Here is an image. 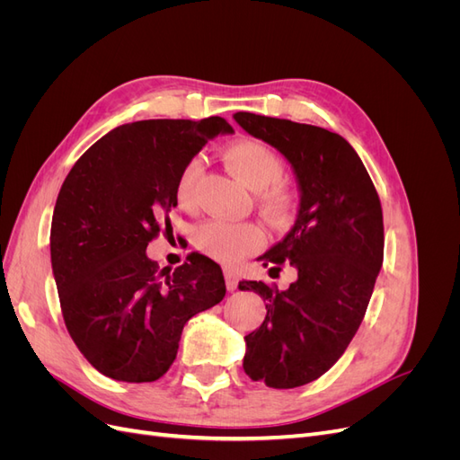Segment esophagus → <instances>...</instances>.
Listing matches in <instances>:
<instances>
[{"mask_svg": "<svg viewBox=\"0 0 460 460\" xmlns=\"http://www.w3.org/2000/svg\"><path fill=\"white\" fill-rule=\"evenodd\" d=\"M225 278H226V288H228V291H235V289H238V274H235V270L226 269V270H225Z\"/></svg>", "mask_w": 460, "mask_h": 460, "instance_id": "1", "label": "esophagus"}]
</instances>
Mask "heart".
Returning <instances> with one entry per match:
<instances>
[{
    "mask_svg": "<svg viewBox=\"0 0 460 460\" xmlns=\"http://www.w3.org/2000/svg\"><path fill=\"white\" fill-rule=\"evenodd\" d=\"M225 163L230 172L252 191L262 192V211L270 220L282 222L289 215V199L282 190L270 188L280 182L284 166L276 153L253 140H242L225 149ZM201 174V161L191 159L178 180V199L190 203ZM196 245L203 253L220 262H234L247 253H253L262 245V232L249 222L208 220L196 232Z\"/></svg>",
    "mask_w": 460,
    "mask_h": 460,
    "instance_id": "b5f03b06",
    "label": "heart"
}]
</instances>
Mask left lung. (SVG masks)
<instances>
[{"instance_id":"1","label":"left lung","mask_w":460,"mask_h":460,"mask_svg":"<svg viewBox=\"0 0 460 460\" xmlns=\"http://www.w3.org/2000/svg\"><path fill=\"white\" fill-rule=\"evenodd\" d=\"M234 120L282 153L299 191L294 226L259 257L262 267L289 262L297 280L288 289L238 286L267 307L262 324L243 338V370L274 389L299 387L332 368L363 323L384 259L382 205L340 134L255 113Z\"/></svg>"}]
</instances>
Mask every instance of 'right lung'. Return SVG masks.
Returning <instances> with one entry per match:
<instances>
[{"label":"right lung","mask_w":460,"mask_h":460,"mask_svg":"<svg viewBox=\"0 0 460 460\" xmlns=\"http://www.w3.org/2000/svg\"><path fill=\"white\" fill-rule=\"evenodd\" d=\"M220 117L122 124L65 178L51 220V269L68 333L107 378L155 382L171 368L184 324L226 294L222 270L190 255L157 270L146 249L169 226L184 166L218 134Z\"/></svg>","instance_id":"right-lung-1"}]
</instances>
